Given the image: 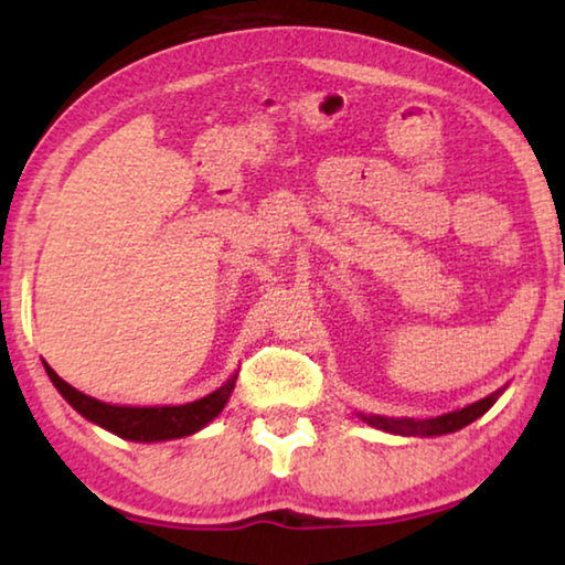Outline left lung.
Returning <instances> with one entry per match:
<instances>
[{"instance_id": "obj_1", "label": "left lung", "mask_w": 565, "mask_h": 565, "mask_svg": "<svg viewBox=\"0 0 565 565\" xmlns=\"http://www.w3.org/2000/svg\"><path fill=\"white\" fill-rule=\"evenodd\" d=\"M504 393V388L491 393L476 404L466 408H458V412L431 416V419H393V416H377V414H360L362 422H367L370 427L391 431V435H404V437H437V435H450V431H458L468 427L470 422H476L478 416H483L489 408L497 404V398Z\"/></svg>"}]
</instances>
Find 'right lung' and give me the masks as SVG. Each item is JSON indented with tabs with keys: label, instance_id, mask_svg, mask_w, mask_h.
<instances>
[{
	"label": "right lung",
	"instance_id": "obj_1",
	"mask_svg": "<svg viewBox=\"0 0 565 565\" xmlns=\"http://www.w3.org/2000/svg\"><path fill=\"white\" fill-rule=\"evenodd\" d=\"M45 365V362H43ZM51 383L56 385L61 396L79 412L84 419H89L97 427H103L113 435L130 443H161V439H177L195 435L211 424L215 416L223 412V406L228 404L231 393H234L236 375H231L218 391L207 393L205 398L192 401V404L182 406H115L103 404V401L87 396V393L76 391L74 385H68L64 377L53 373V367L45 365Z\"/></svg>",
	"mask_w": 565,
	"mask_h": 565
}]
</instances>
